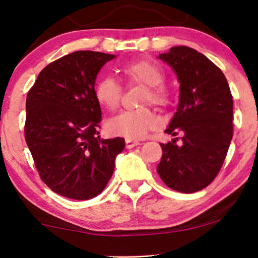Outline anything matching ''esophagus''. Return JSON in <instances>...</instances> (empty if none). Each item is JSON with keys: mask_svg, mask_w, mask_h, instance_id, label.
Returning <instances> with one entry per match:
<instances>
[{"mask_svg": "<svg viewBox=\"0 0 258 258\" xmlns=\"http://www.w3.org/2000/svg\"><path fill=\"white\" fill-rule=\"evenodd\" d=\"M137 146H140V142H137V141L125 140V147H126V149H133L134 147H137Z\"/></svg>", "mask_w": 258, "mask_h": 258, "instance_id": "1", "label": "esophagus"}]
</instances>
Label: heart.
<instances>
[{"instance_id":"obj_1","label":"heart","mask_w":258,"mask_h":258,"mask_svg":"<svg viewBox=\"0 0 258 258\" xmlns=\"http://www.w3.org/2000/svg\"><path fill=\"white\" fill-rule=\"evenodd\" d=\"M123 75L132 83L147 86L143 103H151L158 107H167L170 103V93L163 84L164 74L156 63L149 59H139L122 67ZM123 89L117 81L110 76L103 77L95 87V96L101 105L114 110L121 102ZM158 126V119L148 108L128 109L114 117L109 118L105 129L109 135L124 137L126 140H140L148 135L150 130Z\"/></svg>"}]
</instances>
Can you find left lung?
Masks as SVG:
<instances>
[{"label":"left lung","instance_id":"left-lung-1","mask_svg":"<svg viewBox=\"0 0 258 258\" xmlns=\"http://www.w3.org/2000/svg\"><path fill=\"white\" fill-rule=\"evenodd\" d=\"M158 58L171 67L179 82L177 111L165 133H182V144H176L177 139L161 144L157 172L172 190L200 191L216 177L230 146V88L222 70L195 49L172 47Z\"/></svg>","mask_w":258,"mask_h":258}]
</instances>
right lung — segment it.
<instances>
[{
	"mask_svg": "<svg viewBox=\"0 0 258 258\" xmlns=\"http://www.w3.org/2000/svg\"><path fill=\"white\" fill-rule=\"evenodd\" d=\"M115 55L80 50L38 74L26 102L24 136L42 181L58 195L90 200L103 191L124 149L121 137L98 136L95 81Z\"/></svg>",
	"mask_w": 258,
	"mask_h": 258,
	"instance_id": "right-lung-1",
	"label": "right lung"
}]
</instances>
